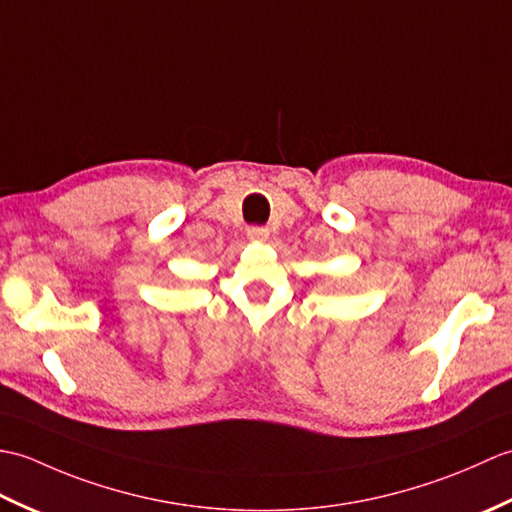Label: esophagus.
<instances>
[{
    "label": "esophagus",
    "instance_id": "1",
    "mask_svg": "<svg viewBox=\"0 0 512 512\" xmlns=\"http://www.w3.org/2000/svg\"><path fill=\"white\" fill-rule=\"evenodd\" d=\"M246 235L253 239V242H264V239H268V228L266 226H248Z\"/></svg>",
    "mask_w": 512,
    "mask_h": 512
}]
</instances>
